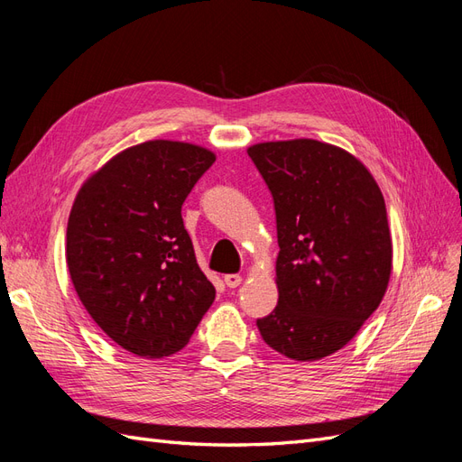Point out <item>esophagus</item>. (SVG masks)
<instances>
[{
	"instance_id": "1",
	"label": "esophagus",
	"mask_w": 462,
	"mask_h": 462,
	"mask_svg": "<svg viewBox=\"0 0 462 462\" xmlns=\"http://www.w3.org/2000/svg\"><path fill=\"white\" fill-rule=\"evenodd\" d=\"M223 282H226V285H227L229 289H235V287L241 285L243 277H241L239 273H227L226 277H223Z\"/></svg>"
}]
</instances>
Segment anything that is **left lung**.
Returning a JSON list of instances; mask_svg holds the SVG:
<instances>
[{
	"mask_svg": "<svg viewBox=\"0 0 462 462\" xmlns=\"http://www.w3.org/2000/svg\"><path fill=\"white\" fill-rule=\"evenodd\" d=\"M248 156L277 223L279 299L256 319L262 339L310 362L351 341L380 306L391 275L383 194L351 153L312 138L262 143Z\"/></svg>",
	"mask_w": 462,
	"mask_h": 462,
	"instance_id": "left-lung-1",
	"label": "left lung"
}]
</instances>
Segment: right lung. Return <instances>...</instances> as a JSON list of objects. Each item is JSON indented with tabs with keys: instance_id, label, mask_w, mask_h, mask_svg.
Instances as JSON below:
<instances>
[{
	"instance_id": "right-lung-1",
	"label": "right lung",
	"mask_w": 462,
	"mask_h": 462,
	"mask_svg": "<svg viewBox=\"0 0 462 462\" xmlns=\"http://www.w3.org/2000/svg\"><path fill=\"white\" fill-rule=\"evenodd\" d=\"M214 162L200 146L150 141L117 153L77 194L69 273L92 319L125 351H180L216 299L180 216Z\"/></svg>"
}]
</instances>
